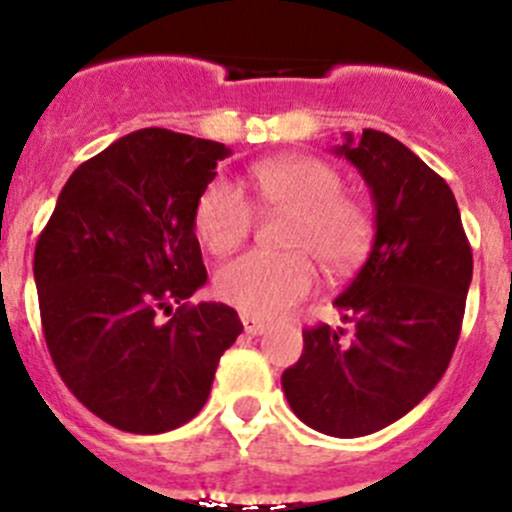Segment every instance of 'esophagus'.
Listing matches in <instances>:
<instances>
[{
	"mask_svg": "<svg viewBox=\"0 0 512 512\" xmlns=\"http://www.w3.org/2000/svg\"><path fill=\"white\" fill-rule=\"evenodd\" d=\"M242 326H245V333H250V336H262L270 328V323L255 318V315H242Z\"/></svg>",
	"mask_w": 512,
	"mask_h": 512,
	"instance_id": "34e87169",
	"label": "esophagus"
}]
</instances>
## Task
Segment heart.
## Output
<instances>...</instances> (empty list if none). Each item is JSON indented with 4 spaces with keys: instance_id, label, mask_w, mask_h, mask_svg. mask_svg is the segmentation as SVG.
<instances>
[{
    "instance_id": "b5f03b06",
    "label": "heart",
    "mask_w": 512,
    "mask_h": 512,
    "mask_svg": "<svg viewBox=\"0 0 512 512\" xmlns=\"http://www.w3.org/2000/svg\"><path fill=\"white\" fill-rule=\"evenodd\" d=\"M252 186L265 207L293 212L290 255L247 252L217 272V293L247 315L275 318L315 288L318 272L310 257L333 275L353 270L369 252L374 224L358 199L343 194L341 171L315 156H285L252 169ZM199 240L214 255L237 250L255 227V207L245 191L217 179L194 207Z\"/></svg>"
}]
</instances>
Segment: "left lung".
Instances as JSON below:
<instances>
[{
	"mask_svg": "<svg viewBox=\"0 0 512 512\" xmlns=\"http://www.w3.org/2000/svg\"><path fill=\"white\" fill-rule=\"evenodd\" d=\"M374 199L369 260L336 298L353 333L303 331L283 391L300 422L328 437H364L412 412L450 366L460 338L472 250L447 181L389 133H346L333 148Z\"/></svg>",
	"mask_w": 512,
	"mask_h": 512,
	"instance_id": "left-lung-1",
	"label": "left lung"
}]
</instances>
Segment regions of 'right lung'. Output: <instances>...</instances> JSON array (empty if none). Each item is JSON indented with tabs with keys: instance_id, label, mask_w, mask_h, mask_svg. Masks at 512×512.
Masks as SVG:
<instances>
[{
	"instance_id": "obj_1",
	"label": "right lung",
	"mask_w": 512,
	"mask_h": 512,
	"mask_svg": "<svg viewBox=\"0 0 512 512\" xmlns=\"http://www.w3.org/2000/svg\"><path fill=\"white\" fill-rule=\"evenodd\" d=\"M229 154L166 128L128 133L73 171L37 240L52 364L123 432L161 434L197 417L242 333L229 305L186 303L207 283L194 207Z\"/></svg>"
}]
</instances>
